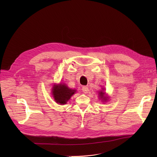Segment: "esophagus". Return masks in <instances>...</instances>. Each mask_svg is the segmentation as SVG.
Returning a JSON list of instances; mask_svg holds the SVG:
<instances>
[{
	"instance_id": "esophagus-1",
	"label": "esophagus",
	"mask_w": 157,
	"mask_h": 157,
	"mask_svg": "<svg viewBox=\"0 0 157 157\" xmlns=\"http://www.w3.org/2000/svg\"><path fill=\"white\" fill-rule=\"evenodd\" d=\"M82 91H83L85 94L88 93V91H89L88 88L87 86H83V87H82Z\"/></svg>"
}]
</instances>
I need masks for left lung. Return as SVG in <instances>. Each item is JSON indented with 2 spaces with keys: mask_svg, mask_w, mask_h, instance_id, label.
<instances>
[{
  "mask_svg": "<svg viewBox=\"0 0 157 157\" xmlns=\"http://www.w3.org/2000/svg\"><path fill=\"white\" fill-rule=\"evenodd\" d=\"M100 97L101 98H102V99H104V100H105V101H106V99H107V98H106V97H105V94L104 93V92H101L100 93Z\"/></svg>",
  "mask_w": 157,
  "mask_h": 157,
  "instance_id": "obj_1",
  "label": "left lung"
}]
</instances>
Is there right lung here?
<instances>
[{"instance_id":"add662e5","label":"right lung","mask_w":157,"mask_h":157,"mask_svg":"<svg viewBox=\"0 0 157 157\" xmlns=\"http://www.w3.org/2000/svg\"><path fill=\"white\" fill-rule=\"evenodd\" d=\"M76 90L69 88L65 85H56L53 88V95L55 101L60 104H66Z\"/></svg>"}]
</instances>
